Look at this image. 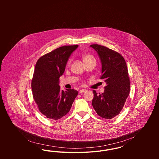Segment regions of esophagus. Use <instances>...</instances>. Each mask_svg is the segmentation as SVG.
Instances as JSON below:
<instances>
[{
    "label": "esophagus",
    "mask_w": 159,
    "mask_h": 159,
    "mask_svg": "<svg viewBox=\"0 0 159 159\" xmlns=\"http://www.w3.org/2000/svg\"><path fill=\"white\" fill-rule=\"evenodd\" d=\"M87 90L86 89H81V90H80L79 91V92L81 93H83V92H86Z\"/></svg>",
    "instance_id": "34e87169"
}]
</instances>
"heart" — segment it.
<instances>
[{
    "instance_id": "b5f03b06",
    "label": "heart",
    "mask_w": 159,
    "mask_h": 159,
    "mask_svg": "<svg viewBox=\"0 0 159 159\" xmlns=\"http://www.w3.org/2000/svg\"><path fill=\"white\" fill-rule=\"evenodd\" d=\"M82 59H83L84 62L90 61L95 60L94 57L88 53H83L82 54Z\"/></svg>"
}]
</instances>
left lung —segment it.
Segmentation results:
<instances>
[{"instance_id": "obj_1", "label": "left lung", "mask_w": 159, "mask_h": 159, "mask_svg": "<svg viewBox=\"0 0 159 159\" xmlns=\"http://www.w3.org/2000/svg\"><path fill=\"white\" fill-rule=\"evenodd\" d=\"M101 63V79L106 83L104 92L98 94L95 90L92 105L102 118L111 119L120 113L130 92L128 70L120 53L107 47L92 45Z\"/></svg>"}]
</instances>
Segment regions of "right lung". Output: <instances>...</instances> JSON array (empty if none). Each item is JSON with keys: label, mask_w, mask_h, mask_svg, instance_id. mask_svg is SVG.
<instances>
[{"label": "right lung", "mask_w": 159, "mask_h": 159, "mask_svg": "<svg viewBox=\"0 0 159 159\" xmlns=\"http://www.w3.org/2000/svg\"><path fill=\"white\" fill-rule=\"evenodd\" d=\"M78 45L64 46L38 60L31 82L33 98L39 111L48 119L58 120L68 113L78 92L61 90L60 77Z\"/></svg>", "instance_id": "1"}]
</instances>
